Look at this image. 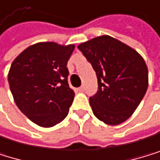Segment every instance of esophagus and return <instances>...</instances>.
Here are the masks:
<instances>
[{"label": "esophagus", "instance_id": "34e87169", "mask_svg": "<svg viewBox=\"0 0 160 160\" xmlns=\"http://www.w3.org/2000/svg\"><path fill=\"white\" fill-rule=\"evenodd\" d=\"M78 91H79V92H83V91H84V87H83V86L78 87Z\"/></svg>", "mask_w": 160, "mask_h": 160}]
</instances>
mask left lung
Listing matches in <instances>:
<instances>
[{
	"mask_svg": "<svg viewBox=\"0 0 160 160\" xmlns=\"http://www.w3.org/2000/svg\"><path fill=\"white\" fill-rule=\"evenodd\" d=\"M78 48L97 76L98 91L89 98L94 116L109 125L124 122L148 89L149 72L143 57L107 35L78 44Z\"/></svg>",
	"mask_w": 160,
	"mask_h": 160,
	"instance_id": "obj_1",
	"label": "left lung"
}]
</instances>
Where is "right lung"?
Masks as SVG:
<instances>
[{
	"mask_svg": "<svg viewBox=\"0 0 160 160\" xmlns=\"http://www.w3.org/2000/svg\"><path fill=\"white\" fill-rule=\"evenodd\" d=\"M74 44L38 42L23 50L11 63L8 79L18 109L42 127L64 119L75 92L69 87L67 63Z\"/></svg>",
	"mask_w": 160,
	"mask_h": 160,
	"instance_id": "add662e5",
	"label": "right lung"
}]
</instances>
